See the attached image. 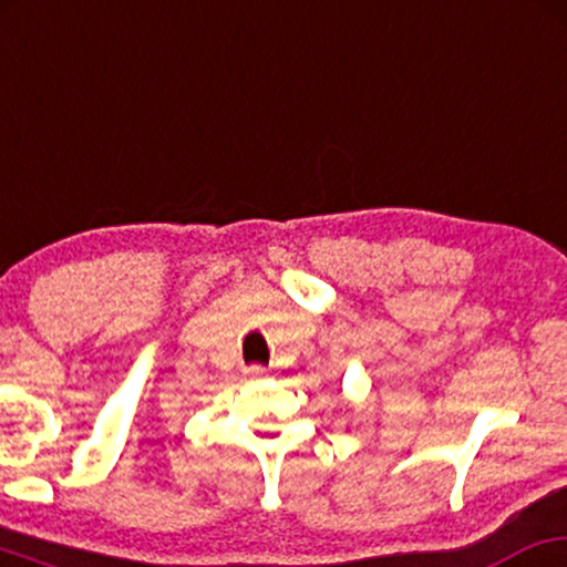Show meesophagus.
<instances>
[{
    "label": "esophagus",
    "instance_id": "esophagus-1",
    "mask_svg": "<svg viewBox=\"0 0 567 567\" xmlns=\"http://www.w3.org/2000/svg\"><path fill=\"white\" fill-rule=\"evenodd\" d=\"M245 378L262 380V378H268V370H266V367H260V364H252V367H247V370H245Z\"/></svg>",
    "mask_w": 567,
    "mask_h": 567
}]
</instances>
